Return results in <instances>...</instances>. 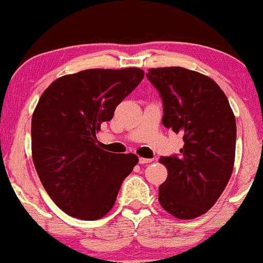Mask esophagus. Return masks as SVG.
I'll list each match as a JSON object with an SVG mask.
<instances>
[{
	"instance_id": "1",
	"label": "esophagus",
	"mask_w": 263,
	"mask_h": 263,
	"mask_svg": "<svg viewBox=\"0 0 263 263\" xmlns=\"http://www.w3.org/2000/svg\"><path fill=\"white\" fill-rule=\"evenodd\" d=\"M152 162H153V159H151V158H139L140 164H148V163Z\"/></svg>"
}]
</instances>
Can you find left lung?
<instances>
[{
	"label": "left lung",
	"instance_id": "obj_1",
	"mask_svg": "<svg viewBox=\"0 0 263 263\" xmlns=\"http://www.w3.org/2000/svg\"><path fill=\"white\" fill-rule=\"evenodd\" d=\"M163 99V124L182 134L179 157H163L168 177L160 205L178 219L202 216L221 197L232 176L236 118L228 99L210 76L179 66L148 70Z\"/></svg>",
	"mask_w": 263,
	"mask_h": 263
}]
</instances>
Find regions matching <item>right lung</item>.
I'll return each mask as SVG.
<instances>
[{
	"label": "right lung",
	"mask_w": 263,
	"mask_h": 263,
	"mask_svg": "<svg viewBox=\"0 0 263 263\" xmlns=\"http://www.w3.org/2000/svg\"><path fill=\"white\" fill-rule=\"evenodd\" d=\"M143 78L138 67L89 69L56 79L42 92L31 121L32 160L50 198L69 216L103 218L139 162L133 153L101 149L97 133Z\"/></svg>",
	"instance_id": "right-lung-1"
}]
</instances>
